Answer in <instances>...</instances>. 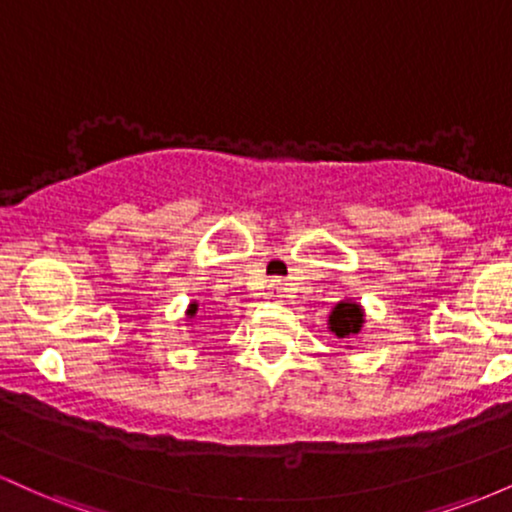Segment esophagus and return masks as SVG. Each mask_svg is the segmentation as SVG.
<instances>
[{
  "instance_id": "1",
  "label": "esophagus",
  "mask_w": 512,
  "mask_h": 512,
  "mask_svg": "<svg viewBox=\"0 0 512 512\" xmlns=\"http://www.w3.org/2000/svg\"><path fill=\"white\" fill-rule=\"evenodd\" d=\"M269 298H274V301H281V298H284V284H281V279H274L272 284H269Z\"/></svg>"
}]
</instances>
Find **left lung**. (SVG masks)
<instances>
[{
  "label": "left lung",
  "mask_w": 512,
  "mask_h": 512,
  "mask_svg": "<svg viewBox=\"0 0 512 512\" xmlns=\"http://www.w3.org/2000/svg\"><path fill=\"white\" fill-rule=\"evenodd\" d=\"M363 322H366V315H363L361 305L354 301H342L334 305L327 325H330V332L337 334L339 339H349L351 334L361 332Z\"/></svg>",
  "instance_id": "8db88e82"
}]
</instances>
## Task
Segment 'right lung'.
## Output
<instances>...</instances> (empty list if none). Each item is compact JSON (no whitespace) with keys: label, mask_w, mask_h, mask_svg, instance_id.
<instances>
[{"label":"right lung","mask_w":512,"mask_h":512,"mask_svg":"<svg viewBox=\"0 0 512 512\" xmlns=\"http://www.w3.org/2000/svg\"><path fill=\"white\" fill-rule=\"evenodd\" d=\"M197 310H199V305L197 303H190V308H187V317H195Z\"/></svg>","instance_id":"right-lung-1"}]
</instances>
